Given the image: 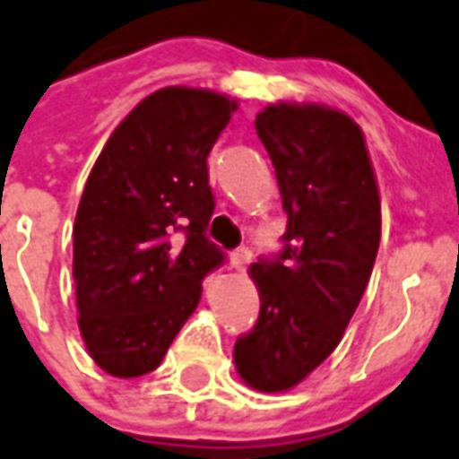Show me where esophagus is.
<instances>
[{
  "mask_svg": "<svg viewBox=\"0 0 459 459\" xmlns=\"http://www.w3.org/2000/svg\"><path fill=\"white\" fill-rule=\"evenodd\" d=\"M250 260H253V250H250L247 245H240L236 253L230 255V264L236 269H245L250 264Z\"/></svg>",
  "mask_w": 459,
  "mask_h": 459,
  "instance_id": "obj_1",
  "label": "esophagus"
}]
</instances>
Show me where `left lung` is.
<instances>
[{"instance_id": "obj_1", "label": "left lung", "mask_w": 459, "mask_h": 459, "mask_svg": "<svg viewBox=\"0 0 459 459\" xmlns=\"http://www.w3.org/2000/svg\"><path fill=\"white\" fill-rule=\"evenodd\" d=\"M255 129L289 216L284 250L250 267L260 317L236 342L245 385L286 393L337 349L380 245V192L361 127L342 110L272 103Z\"/></svg>"}]
</instances>
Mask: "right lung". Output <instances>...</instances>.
Segmentation results:
<instances>
[{"instance_id": "add662e5", "label": "right lung", "mask_w": 459, "mask_h": 459, "mask_svg": "<svg viewBox=\"0 0 459 459\" xmlns=\"http://www.w3.org/2000/svg\"><path fill=\"white\" fill-rule=\"evenodd\" d=\"M238 100L166 86L146 96L105 142L74 221L79 330L115 377L159 368L223 262L206 238L214 214L206 156Z\"/></svg>"}]
</instances>
